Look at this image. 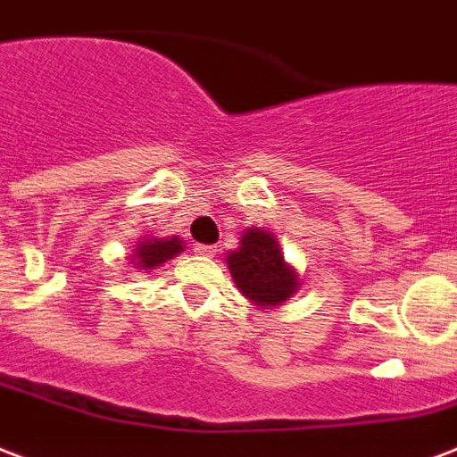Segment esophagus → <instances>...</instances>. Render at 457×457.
I'll list each match as a JSON object with an SVG mask.
<instances>
[{"mask_svg":"<svg viewBox=\"0 0 457 457\" xmlns=\"http://www.w3.org/2000/svg\"><path fill=\"white\" fill-rule=\"evenodd\" d=\"M195 253L202 257H214L216 255V245H202V243H197L195 245Z\"/></svg>","mask_w":457,"mask_h":457,"instance_id":"1","label":"esophagus"}]
</instances>
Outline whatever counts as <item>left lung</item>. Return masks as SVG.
<instances>
[{"label":"left lung","instance_id":"8db88e82","mask_svg":"<svg viewBox=\"0 0 457 457\" xmlns=\"http://www.w3.org/2000/svg\"><path fill=\"white\" fill-rule=\"evenodd\" d=\"M236 287L257 306H279L296 294V272L284 262L277 238L253 228L241 238V248L226 255Z\"/></svg>","mask_w":457,"mask_h":457}]
</instances>
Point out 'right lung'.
<instances>
[{
	"mask_svg": "<svg viewBox=\"0 0 457 457\" xmlns=\"http://www.w3.org/2000/svg\"><path fill=\"white\" fill-rule=\"evenodd\" d=\"M178 253H183V241H178V238H168V241L154 238V241L139 243L135 257L139 260L137 265L144 267V270H154V267L161 265V262L176 257Z\"/></svg>",
	"mask_w": 457,
	"mask_h": 457,
	"instance_id": "obj_1",
	"label": "right lung"
}]
</instances>
